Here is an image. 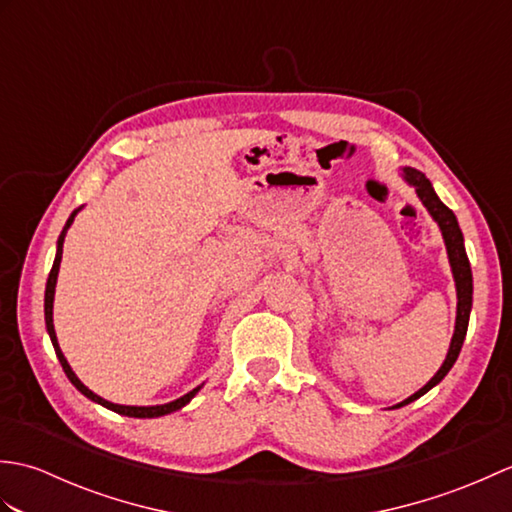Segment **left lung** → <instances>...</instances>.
<instances>
[{
    "label": "left lung",
    "instance_id": "8db88e82",
    "mask_svg": "<svg viewBox=\"0 0 512 512\" xmlns=\"http://www.w3.org/2000/svg\"><path fill=\"white\" fill-rule=\"evenodd\" d=\"M405 180L416 187L418 198L422 200L424 206H427V211L431 213L433 220L438 222L440 231H442L444 244H447L451 270H453L455 288H458V317H455V332H453V339H451L449 354H447V358H444V363L438 369V374L433 376L420 391H416V394L409 396L407 400H402L400 405H396V407L409 405L411 400L424 396L431 387H436L440 380L449 374V369L453 367L455 361H458V354L462 350L466 328H469V314H471V306H473V275H471L469 257H466V250H464V237H462V231L458 226V220H455V215H453L449 206H444L440 202L436 191H433V187H431V182L427 180V176H424L422 171L407 167L405 169Z\"/></svg>",
    "mask_w": 512,
    "mask_h": 512
}]
</instances>
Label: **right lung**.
Instances as JSON below:
<instances>
[{"label":"right lung","mask_w":512,"mask_h":512,"mask_svg":"<svg viewBox=\"0 0 512 512\" xmlns=\"http://www.w3.org/2000/svg\"><path fill=\"white\" fill-rule=\"evenodd\" d=\"M79 213V209H76L70 217H68V222H65V226H63V231H61V235H59V242H57V257H54V264H52V270H50V275H48V284H46V328H48V334H50V341H52V345H54V352H57V358H59V363H61V367H63V372H65V376L70 378V383L81 391L83 396H88L90 400H94V402H99V405H103V407H107V409H112V411H116V413H123V416H129V418H158V416H165V413H171V411H176V409H180V407H184L187 405V402L198 394V389L200 387H195L193 391H189V394H184L182 398H178V400H173V402H167V405H156V407H127V405H114V402H110V400H103L101 396H96L94 391H90L88 387H85L79 378H76V374L72 372V367L68 365V361H65V356H63V352H61V347H59V343H57V334H54V323H52V301H54V286H57V275H59V264H61V253H63V237H65V233H68V228H70V224L74 222V215Z\"/></svg>","instance_id":"add662e5"}]
</instances>
